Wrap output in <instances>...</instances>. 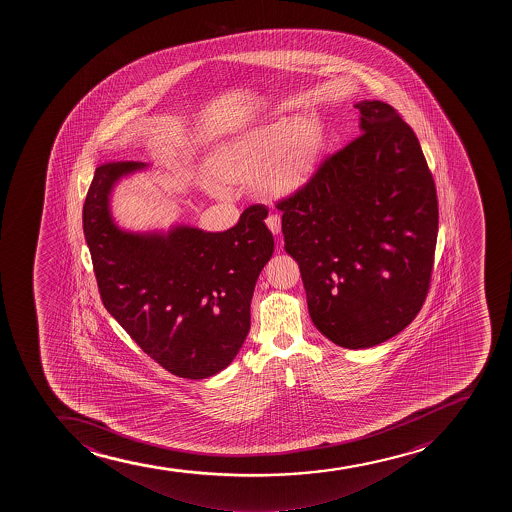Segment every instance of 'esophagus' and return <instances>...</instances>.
Masks as SVG:
<instances>
[{
  "label": "esophagus",
  "instance_id": "esophagus-1",
  "mask_svg": "<svg viewBox=\"0 0 512 512\" xmlns=\"http://www.w3.org/2000/svg\"><path fill=\"white\" fill-rule=\"evenodd\" d=\"M267 227H269L270 232L274 233V235H279L282 232V222H280L279 215H269L267 216Z\"/></svg>",
  "mask_w": 512,
  "mask_h": 512
}]
</instances>
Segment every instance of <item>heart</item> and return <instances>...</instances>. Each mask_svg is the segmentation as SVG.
I'll list each match as a JSON object with an SVG mask.
<instances>
[{"label": "heart", "instance_id": "1", "mask_svg": "<svg viewBox=\"0 0 512 512\" xmlns=\"http://www.w3.org/2000/svg\"><path fill=\"white\" fill-rule=\"evenodd\" d=\"M327 129L316 114L277 116L216 141L206 154L211 180L225 186H248L272 198L304 190L321 169Z\"/></svg>", "mask_w": 512, "mask_h": 512}]
</instances>
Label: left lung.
I'll return each instance as SVG.
<instances>
[{
    "mask_svg": "<svg viewBox=\"0 0 512 512\" xmlns=\"http://www.w3.org/2000/svg\"><path fill=\"white\" fill-rule=\"evenodd\" d=\"M361 136L277 203L312 322L341 348H373L422 309L437 245V190L415 132L381 101L354 104Z\"/></svg>",
    "mask_w": 512,
    "mask_h": 512,
    "instance_id": "left-lung-1",
    "label": "left lung"
}]
</instances>
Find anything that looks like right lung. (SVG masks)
<instances>
[{"label":"right lung","mask_w":512,"mask_h":512,"mask_svg":"<svg viewBox=\"0 0 512 512\" xmlns=\"http://www.w3.org/2000/svg\"><path fill=\"white\" fill-rule=\"evenodd\" d=\"M149 164H102L84 205V235L109 314L166 371L203 380L232 363L250 331L255 282L274 253L267 208L227 232L174 225L127 232L111 213L114 186Z\"/></svg>","instance_id":"1"}]
</instances>
